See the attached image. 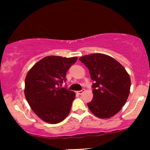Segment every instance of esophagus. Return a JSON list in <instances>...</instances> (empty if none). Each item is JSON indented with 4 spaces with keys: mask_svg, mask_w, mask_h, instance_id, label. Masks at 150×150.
I'll return each instance as SVG.
<instances>
[{
    "mask_svg": "<svg viewBox=\"0 0 150 150\" xmlns=\"http://www.w3.org/2000/svg\"><path fill=\"white\" fill-rule=\"evenodd\" d=\"M84 92H85V89L81 90V91H76V93L78 94H79V95H81V94H83Z\"/></svg>",
    "mask_w": 150,
    "mask_h": 150,
    "instance_id": "1",
    "label": "esophagus"
}]
</instances>
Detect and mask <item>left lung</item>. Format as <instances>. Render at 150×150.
Masks as SVG:
<instances>
[{
    "instance_id": "left-lung-1",
    "label": "left lung",
    "mask_w": 150,
    "mask_h": 150,
    "mask_svg": "<svg viewBox=\"0 0 150 150\" xmlns=\"http://www.w3.org/2000/svg\"><path fill=\"white\" fill-rule=\"evenodd\" d=\"M87 67L93 83V99L87 106L98 117L107 119L116 115L126 104L131 81L124 67L108 55L96 53L80 57Z\"/></svg>"
}]
</instances>
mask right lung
<instances>
[{
    "mask_svg": "<svg viewBox=\"0 0 150 150\" xmlns=\"http://www.w3.org/2000/svg\"><path fill=\"white\" fill-rule=\"evenodd\" d=\"M78 57L48 56L36 63L25 79L24 95L30 107L44 122L58 124L70 111L76 94L59 85Z\"/></svg>",
    "mask_w": 150,
    "mask_h": 150,
    "instance_id": "obj_1",
    "label": "right lung"
}]
</instances>
